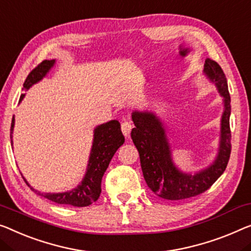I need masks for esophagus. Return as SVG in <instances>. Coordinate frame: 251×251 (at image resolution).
Returning <instances> with one entry per match:
<instances>
[{"instance_id":"1","label":"esophagus","mask_w":251,"mask_h":251,"mask_svg":"<svg viewBox=\"0 0 251 251\" xmlns=\"http://www.w3.org/2000/svg\"><path fill=\"white\" fill-rule=\"evenodd\" d=\"M132 127H133L132 124H130L128 121H124L122 123V132L124 134V136L127 137L129 135L130 130H132Z\"/></svg>"}]
</instances>
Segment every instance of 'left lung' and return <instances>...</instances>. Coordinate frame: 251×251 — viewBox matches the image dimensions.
<instances>
[{
  "mask_svg": "<svg viewBox=\"0 0 251 251\" xmlns=\"http://www.w3.org/2000/svg\"><path fill=\"white\" fill-rule=\"evenodd\" d=\"M204 73L223 97L221 138L218 156L211 166L195 175L181 173L171 159L170 145L162 122L150 111H133L135 127L130 136L140 153L141 168L149 188L156 196L168 201H180L200 195L207 190L227 166L231 153L230 114L231 98L226 74L218 63L206 58Z\"/></svg>",
  "mask_w": 251,
  "mask_h": 251,
  "instance_id": "1",
  "label": "left lung"
}]
</instances>
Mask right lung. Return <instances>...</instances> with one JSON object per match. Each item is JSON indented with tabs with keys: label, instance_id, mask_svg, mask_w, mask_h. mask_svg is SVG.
Instances as JSON below:
<instances>
[{
	"label": "right lung",
	"instance_id": "add662e5",
	"mask_svg": "<svg viewBox=\"0 0 251 251\" xmlns=\"http://www.w3.org/2000/svg\"><path fill=\"white\" fill-rule=\"evenodd\" d=\"M55 64V59H45L40 64L37 65L31 72L28 74L25 78L24 88L28 90L31 85L42 80L45 75L50 72V70ZM25 95H21L20 101L24 99ZM14 127V116L11 123V145H12V133ZM125 142V137L123 135L121 130V124L118 121H110L104 123L102 125H99L95 128V135H93V143L91 153H90L88 169L83 180L76 188H74L70 192L65 193H57V194H43L35 190L27 182L30 188L35 192L37 195L44 196L47 200H50L54 203L64 204V205H72V206L83 207L89 206L90 204L95 203L100 196L101 193V179L103 177L104 171L107 170L109 166L110 160L113 159L116 151L122 147Z\"/></svg>",
	"mask_w": 251,
	"mask_h": 251
}]
</instances>
